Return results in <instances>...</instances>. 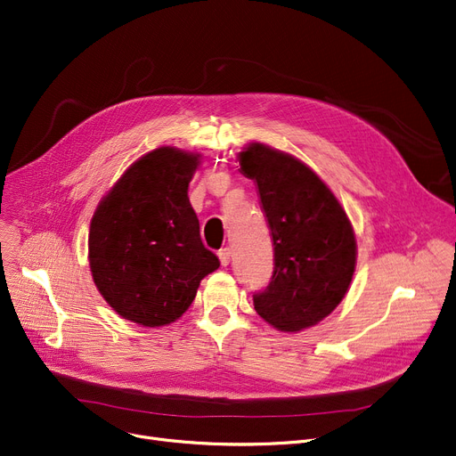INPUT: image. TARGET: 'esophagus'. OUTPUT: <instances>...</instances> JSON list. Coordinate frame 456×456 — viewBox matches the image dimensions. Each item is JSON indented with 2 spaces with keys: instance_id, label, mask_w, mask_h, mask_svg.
<instances>
[{
  "instance_id": "1",
  "label": "esophagus",
  "mask_w": 456,
  "mask_h": 456,
  "mask_svg": "<svg viewBox=\"0 0 456 456\" xmlns=\"http://www.w3.org/2000/svg\"><path fill=\"white\" fill-rule=\"evenodd\" d=\"M217 256H219V261H221V265H223V266H226V265L230 263V257H232V250H230V248H221V250L217 252Z\"/></svg>"
}]
</instances>
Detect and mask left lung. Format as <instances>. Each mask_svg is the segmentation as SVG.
Here are the masks:
<instances>
[{
  "instance_id": "left-lung-1",
  "label": "left lung",
  "mask_w": 456,
  "mask_h": 456,
  "mask_svg": "<svg viewBox=\"0 0 456 456\" xmlns=\"http://www.w3.org/2000/svg\"><path fill=\"white\" fill-rule=\"evenodd\" d=\"M257 184L273 240V273L254 294L259 316L281 332L320 323L341 303L356 268V237L329 186L299 159L254 142L239 153Z\"/></svg>"
}]
</instances>
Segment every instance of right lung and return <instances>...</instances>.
<instances>
[{"instance_id":"add662e5","label":"right lung","mask_w":456,"mask_h":456,"mask_svg":"<svg viewBox=\"0 0 456 456\" xmlns=\"http://www.w3.org/2000/svg\"><path fill=\"white\" fill-rule=\"evenodd\" d=\"M199 164V153L153 150L124 171L96 208L89 228L93 281L124 320L173 323L221 265L204 248L188 197Z\"/></svg>"}]
</instances>
